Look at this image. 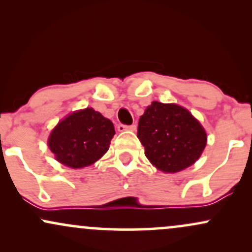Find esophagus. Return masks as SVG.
I'll use <instances>...</instances> for the list:
<instances>
[{
  "label": "esophagus",
  "mask_w": 252,
  "mask_h": 252,
  "mask_svg": "<svg viewBox=\"0 0 252 252\" xmlns=\"http://www.w3.org/2000/svg\"><path fill=\"white\" fill-rule=\"evenodd\" d=\"M117 129H118V131H126V130L134 131V130H136V126H135V124H131V126H126V124H118Z\"/></svg>",
  "instance_id": "obj_1"
}]
</instances>
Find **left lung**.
Segmentation results:
<instances>
[{
    "label": "left lung",
    "instance_id": "left-lung-1",
    "mask_svg": "<svg viewBox=\"0 0 252 252\" xmlns=\"http://www.w3.org/2000/svg\"><path fill=\"white\" fill-rule=\"evenodd\" d=\"M137 137L158 169L176 173L193 164L206 146V132L189 110L153 102L138 121Z\"/></svg>",
    "mask_w": 252,
    "mask_h": 252
}]
</instances>
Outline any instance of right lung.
Returning a JSON list of instances; mask_svg holds the SVG:
<instances>
[{
  "mask_svg": "<svg viewBox=\"0 0 252 252\" xmlns=\"http://www.w3.org/2000/svg\"><path fill=\"white\" fill-rule=\"evenodd\" d=\"M114 135L111 121L86 108L58 123L51 132L48 147L60 163L82 168L96 162L108 152Z\"/></svg>",
  "mask_w": 252,
  "mask_h": 252,
  "instance_id": "1",
  "label": "right lung"
}]
</instances>
